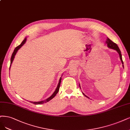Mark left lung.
Instances as JSON below:
<instances>
[{
    "instance_id": "obj_1",
    "label": "left lung",
    "mask_w": 130,
    "mask_h": 130,
    "mask_svg": "<svg viewBox=\"0 0 130 130\" xmlns=\"http://www.w3.org/2000/svg\"><path fill=\"white\" fill-rule=\"evenodd\" d=\"M106 43H107V45H108V47L109 48H111V49H113V50H116V51H117V52L118 53L119 55L120 59V60H121V61H122V64H123V67H124V66H123V64H124V63H123V60H122L121 52H120V50H119V48L118 46H117V44H116V43H114L112 41H111V40L110 39H109V38H108V39H107V41H106ZM79 87H80V86H79ZM83 95H84L85 96L88 97V98H89L88 97H87V96L85 95L83 93Z\"/></svg>"
}]
</instances>
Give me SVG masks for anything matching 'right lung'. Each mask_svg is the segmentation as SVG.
I'll return each mask as SVG.
<instances>
[{"label": "right lung", "mask_w": 130, "mask_h": 130, "mask_svg": "<svg viewBox=\"0 0 130 130\" xmlns=\"http://www.w3.org/2000/svg\"><path fill=\"white\" fill-rule=\"evenodd\" d=\"M26 38H25V39L23 40V41H22V42H21V43L20 44L19 46H17V47L14 49V52H13L12 56H11V64H10V67H11V64H12V62H13V60H14V56H15V54H16V53H17V51H18V50H19V49L22 46V45H23V44L26 42ZM61 79H62V78L61 77L60 79V80H59V84H58V86H57V88H56V89L55 91H54V93H53V95H52L51 97H50L48 98H47V99H46V100H44V101H40V102H30L32 103H33V104H41L44 103H46V102H48V101H50V100H51L52 99H53V98L55 96V95L57 93V92H59V88H60V84H61Z\"/></svg>", "instance_id": "right-lung-1"}]
</instances>
